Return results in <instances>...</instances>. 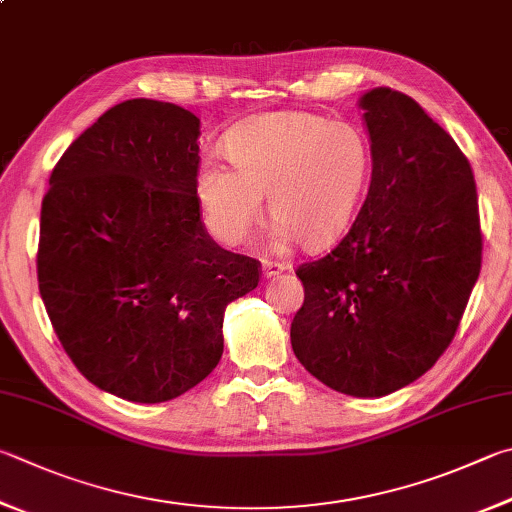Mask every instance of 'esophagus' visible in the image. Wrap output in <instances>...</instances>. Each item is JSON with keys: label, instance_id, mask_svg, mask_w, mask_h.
Segmentation results:
<instances>
[{"label": "esophagus", "instance_id": "esophagus-1", "mask_svg": "<svg viewBox=\"0 0 512 512\" xmlns=\"http://www.w3.org/2000/svg\"><path fill=\"white\" fill-rule=\"evenodd\" d=\"M284 271H286V264H282V262H273V259H264L262 262V273L266 280H271V277L280 275Z\"/></svg>", "mask_w": 512, "mask_h": 512}]
</instances>
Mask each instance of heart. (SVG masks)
<instances>
[{
	"label": "heart",
	"instance_id": "obj_1",
	"mask_svg": "<svg viewBox=\"0 0 512 512\" xmlns=\"http://www.w3.org/2000/svg\"><path fill=\"white\" fill-rule=\"evenodd\" d=\"M230 167L206 161L197 199L215 237L237 246L268 212L273 241L297 239L322 250L338 241L356 215L369 179V145L356 127L306 111L248 118L226 136Z\"/></svg>",
	"mask_w": 512,
	"mask_h": 512
}]
</instances>
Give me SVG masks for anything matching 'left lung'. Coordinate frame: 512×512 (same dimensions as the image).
<instances>
[{
    "label": "left lung",
    "instance_id": "obj_1",
    "mask_svg": "<svg viewBox=\"0 0 512 512\" xmlns=\"http://www.w3.org/2000/svg\"><path fill=\"white\" fill-rule=\"evenodd\" d=\"M371 141L367 199L340 244L297 266L304 304L291 345L340 394L387 396L450 347L481 271L475 174L416 100L360 98Z\"/></svg>",
    "mask_w": 512,
    "mask_h": 512
}]
</instances>
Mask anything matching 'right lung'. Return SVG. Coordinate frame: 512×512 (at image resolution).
I'll return each mask as SVG.
<instances>
[{
    "mask_svg": "<svg viewBox=\"0 0 512 512\" xmlns=\"http://www.w3.org/2000/svg\"><path fill=\"white\" fill-rule=\"evenodd\" d=\"M199 134L172 102H120L69 145L42 199L37 284L55 336L125 401L199 385L224 353L226 306L262 277L203 226Z\"/></svg>",
    "mask_w": 512,
    "mask_h": 512,
    "instance_id": "obj_1",
    "label": "right lung"
}]
</instances>
